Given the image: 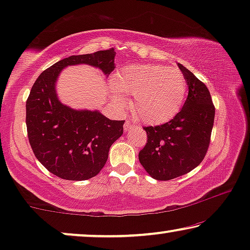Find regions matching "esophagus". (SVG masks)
<instances>
[{"label":"esophagus","mask_w":250,"mask_h":250,"mask_svg":"<svg viewBox=\"0 0 250 250\" xmlns=\"http://www.w3.org/2000/svg\"><path fill=\"white\" fill-rule=\"evenodd\" d=\"M133 127H135V124H133V123L129 121V119H127V121H126V123H125V125H124V129H125V131H129V129L133 128Z\"/></svg>","instance_id":"esophagus-1"}]
</instances>
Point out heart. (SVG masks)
Here are the masks:
<instances>
[{"mask_svg": "<svg viewBox=\"0 0 250 250\" xmlns=\"http://www.w3.org/2000/svg\"><path fill=\"white\" fill-rule=\"evenodd\" d=\"M114 85L115 101L125 105L123 94L133 97V112L148 124H160L173 118L187 93L183 74L165 64H132L118 73Z\"/></svg>", "mask_w": 250, "mask_h": 250, "instance_id": "b5f03b06", "label": "heart"}]
</instances>
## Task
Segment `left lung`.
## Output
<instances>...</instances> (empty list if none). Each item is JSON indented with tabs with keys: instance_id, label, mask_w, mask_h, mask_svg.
Returning <instances> with one entry per match:
<instances>
[{
	"instance_id": "obj_1",
	"label": "left lung",
	"mask_w": 250,
	"mask_h": 250,
	"mask_svg": "<svg viewBox=\"0 0 250 250\" xmlns=\"http://www.w3.org/2000/svg\"><path fill=\"white\" fill-rule=\"evenodd\" d=\"M189 93L183 108L162 125L146 126V143L139 160L153 179L168 181L203 162L210 143L215 107L205 83L179 63Z\"/></svg>"
}]
</instances>
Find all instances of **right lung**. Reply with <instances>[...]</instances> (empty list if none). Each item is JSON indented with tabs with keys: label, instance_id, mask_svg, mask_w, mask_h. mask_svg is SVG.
Here are the masks:
<instances>
[{
	"label": "right lung",
	"instance_id": "1",
	"mask_svg": "<svg viewBox=\"0 0 250 250\" xmlns=\"http://www.w3.org/2000/svg\"><path fill=\"white\" fill-rule=\"evenodd\" d=\"M115 49L71 56L40 75L26 101L27 134L34 155L63 180L84 181L99 174L125 121H110L99 111L74 110L58 100L54 90L61 69L87 63L105 75L114 70Z\"/></svg>",
	"mask_w": 250,
	"mask_h": 250
}]
</instances>
